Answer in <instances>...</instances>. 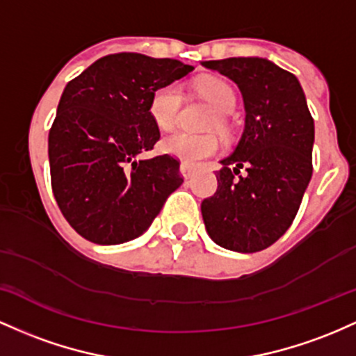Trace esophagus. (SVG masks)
<instances>
[{
	"instance_id": "1",
	"label": "esophagus",
	"mask_w": 356,
	"mask_h": 356,
	"mask_svg": "<svg viewBox=\"0 0 356 356\" xmlns=\"http://www.w3.org/2000/svg\"><path fill=\"white\" fill-rule=\"evenodd\" d=\"M179 173H181V177L185 179H190V178H193L195 168L190 166L188 163H181V165H179Z\"/></svg>"
}]
</instances>
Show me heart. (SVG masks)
<instances>
[{
  "instance_id": "1",
  "label": "heart",
  "mask_w": 356,
  "mask_h": 356,
  "mask_svg": "<svg viewBox=\"0 0 356 356\" xmlns=\"http://www.w3.org/2000/svg\"><path fill=\"white\" fill-rule=\"evenodd\" d=\"M197 90L217 111V118L211 121V124H217L220 129H225V114L232 113L235 109V104H237V95H235V90L232 89L230 83L217 77H207L197 83ZM181 104V87L177 82H171L158 87L151 94L147 111H149L151 119L159 129L170 131L178 122ZM163 149L171 156L188 163V165H197L203 159L213 156L220 149V139L215 134H191L185 133V131H177V133L166 136L163 139Z\"/></svg>"
}]
</instances>
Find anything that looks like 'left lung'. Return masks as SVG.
Returning a JSON list of instances; mask_svg holds the SVG:
<instances>
[{
	"label": "left lung",
	"instance_id": "left-lung-1",
	"mask_svg": "<svg viewBox=\"0 0 356 356\" xmlns=\"http://www.w3.org/2000/svg\"><path fill=\"white\" fill-rule=\"evenodd\" d=\"M237 83L245 124L237 146L217 171L218 188L202 202L210 238L223 249L250 254L286 234L313 175L314 121L301 83L261 57L202 62ZM242 167L248 173L238 175Z\"/></svg>",
	"mask_w": 356,
	"mask_h": 356
}]
</instances>
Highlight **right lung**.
Returning a JSON list of instances; mask_svg holds the SVG:
<instances>
[{"mask_svg":"<svg viewBox=\"0 0 356 356\" xmlns=\"http://www.w3.org/2000/svg\"><path fill=\"white\" fill-rule=\"evenodd\" d=\"M191 70L173 58L115 54L67 83L49 134L51 188L83 238L101 245L138 238L183 183L178 159L139 156L159 139L151 94Z\"/></svg>","mask_w":356,"mask_h":356,"instance_id":"add662e5","label":"right lung"}]
</instances>
